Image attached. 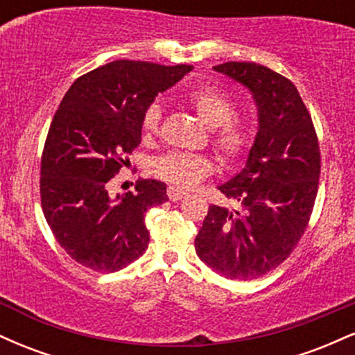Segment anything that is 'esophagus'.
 Returning <instances> with one entry per match:
<instances>
[{"label": "esophagus", "mask_w": 355, "mask_h": 355, "mask_svg": "<svg viewBox=\"0 0 355 355\" xmlns=\"http://www.w3.org/2000/svg\"><path fill=\"white\" fill-rule=\"evenodd\" d=\"M166 195H168V198L172 202H178V200H182V198L187 197L185 191L175 189V187H168V190H166Z\"/></svg>", "instance_id": "obj_1"}]
</instances>
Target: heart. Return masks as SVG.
I'll return each mask as SVG.
<instances>
[{
  "mask_svg": "<svg viewBox=\"0 0 355 355\" xmlns=\"http://www.w3.org/2000/svg\"><path fill=\"white\" fill-rule=\"evenodd\" d=\"M187 103L203 123L210 126V144L223 162L235 164L247 157L254 145V125L248 118L235 115L237 105L230 95L214 87H200L187 95ZM162 116L164 110L158 101L144 110L141 135L146 140L160 133ZM153 172L178 189H193L214 175L215 164L207 155L172 152L155 160Z\"/></svg>",
  "mask_w": 355,
  "mask_h": 355,
  "instance_id": "heart-1",
  "label": "heart"
}]
</instances>
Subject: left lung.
<instances>
[{"label": "left lung", "instance_id": "obj_1", "mask_svg": "<svg viewBox=\"0 0 355 355\" xmlns=\"http://www.w3.org/2000/svg\"><path fill=\"white\" fill-rule=\"evenodd\" d=\"M214 70L250 89L259 132L245 168L218 187L239 210L210 205L195 250L225 279L252 280L279 267L307 229L319 190V140L295 85L280 73L247 61Z\"/></svg>", "mask_w": 355, "mask_h": 355}]
</instances>
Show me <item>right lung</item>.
<instances>
[{"mask_svg":"<svg viewBox=\"0 0 355 355\" xmlns=\"http://www.w3.org/2000/svg\"><path fill=\"white\" fill-rule=\"evenodd\" d=\"M118 60L75 80L48 130L40 170L42 209L60 247L95 272H116L144 255L145 214L168 200L164 182L140 178L110 195L112 178L141 141V113L191 71Z\"/></svg>","mask_w":355,"mask_h":355,"instance_id":"obj_1","label":"right lung"}]
</instances>
